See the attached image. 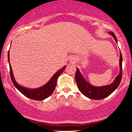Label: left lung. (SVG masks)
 I'll list each match as a JSON object with an SVG mask.
<instances>
[{"instance_id":"left-lung-1","label":"left lung","mask_w":132,"mask_h":132,"mask_svg":"<svg viewBox=\"0 0 132 132\" xmlns=\"http://www.w3.org/2000/svg\"><path fill=\"white\" fill-rule=\"evenodd\" d=\"M115 39L116 42L117 43V39L115 34L112 31L109 32ZM119 66H120V72L119 75L116 77L113 82L110 84L103 86H92L89 83L79 70L78 68H76L75 79L76 82L79 90L81 91L82 94L87 97L89 99L99 100L107 97L109 95L111 94L117 88L120 83L122 76V56L121 52H120V59H119Z\"/></svg>"}]
</instances>
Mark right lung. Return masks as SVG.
<instances>
[{"label": "right lung", "mask_w": 132, "mask_h": 132, "mask_svg": "<svg viewBox=\"0 0 132 132\" xmlns=\"http://www.w3.org/2000/svg\"><path fill=\"white\" fill-rule=\"evenodd\" d=\"M10 60V54H9V51L8 52V61L9 63V66H10V78H11L12 81L13 85L16 87L18 90H19L22 94H23L27 97L29 98V99L36 100V101H42L46 99L49 96L52 94L54 90L56 85L57 79L58 77L61 75L63 72V71L66 68V66H64L60 70H58L56 72L54 75L53 76L50 81L45 84V85L42 86V87H38L37 89H30L25 87L23 86H20V84L16 82L14 76H13L12 69L11 65L9 62Z\"/></svg>", "instance_id": "obj_1"}]
</instances>
